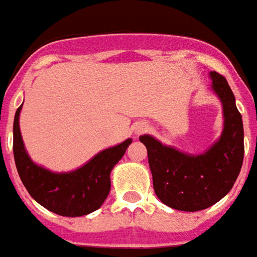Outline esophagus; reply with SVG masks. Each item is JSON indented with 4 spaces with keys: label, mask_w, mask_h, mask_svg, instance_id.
<instances>
[{
    "label": "esophagus",
    "mask_w": 257,
    "mask_h": 257,
    "mask_svg": "<svg viewBox=\"0 0 257 257\" xmlns=\"http://www.w3.org/2000/svg\"><path fill=\"white\" fill-rule=\"evenodd\" d=\"M148 129V125L146 124H139L137 126H136V135H141V133H144Z\"/></svg>",
    "instance_id": "1"
}]
</instances>
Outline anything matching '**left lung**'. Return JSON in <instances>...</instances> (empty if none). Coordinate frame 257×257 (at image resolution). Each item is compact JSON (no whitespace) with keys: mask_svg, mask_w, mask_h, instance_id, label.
<instances>
[{"mask_svg":"<svg viewBox=\"0 0 257 257\" xmlns=\"http://www.w3.org/2000/svg\"><path fill=\"white\" fill-rule=\"evenodd\" d=\"M213 90L221 99L225 128L217 144L201 155H187L162 145L150 136L140 137L148 149L155 195L163 204L183 212L214 205L232 188L242 169L244 133L242 115L223 75L210 73Z\"/></svg>","mask_w":257,"mask_h":257,"instance_id":"1","label":"left lung"}]
</instances>
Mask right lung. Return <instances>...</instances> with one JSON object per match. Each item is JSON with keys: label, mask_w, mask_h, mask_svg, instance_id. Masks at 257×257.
<instances>
[{"label": "right lung", "mask_w": 257, "mask_h": 257, "mask_svg": "<svg viewBox=\"0 0 257 257\" xmlns=\"http://www.w3.org/2000/svg\"><path fill=\"white\" fill-rule=\"evenodd\" d=\"M13 125V152L19 178L31 197L51 212L64 217H81L102 206L111 189L113 166L122 158L132 140L96 154L83 167L66 174H55L36 166L25 150L19 131V112Z\"/></svg>", "instance_id": "obj_1"}]
</instances>
